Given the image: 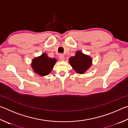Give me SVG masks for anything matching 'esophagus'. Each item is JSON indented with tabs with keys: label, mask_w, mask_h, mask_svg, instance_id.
Returning a JSON list of instances; mask_svg holds the SVG:
<instances>
[{
	"label": "esophagus",
	"mask_w": 128,
	"mask_h": 128,
	"mask_svg": "<svg viewBox=\"0 0 128 128\" xmlns=\"http://www.w3.org/2000/svg\"><path fill=\"white\" fill-rule=\"evenodd\" d=\"M59 59L61 60V61H64L65 58H64V55H62V54H60V55H59Z\"/></svg>",
	"instance_id": "1"
}]
</instances>
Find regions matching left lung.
I'll list each match as a JSON object with an SVG mask.
<instances>
[{"label":"left lung","instance_id":"left-lung-1","mask_svg":"<svg viewBox=\"0 0 128 128\" xmlns=\"http://www.w3.org/2000/svg\"><path fill=\"white\" fill-rule=\"evenodd\" d=\"M92 59L81 51L76 52L75 55L69 59V62L76 72L84 74L92 66Z\"/></svg>","mask_w":128,"mask_h":128}]
</instances>
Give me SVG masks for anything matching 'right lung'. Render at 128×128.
I'll list each match as a JSON object with an SVG mask.
<instances>
[{
	"mask_svg": "<svg viewBox=\"0 0 128 128\" xmlns=\"http://www.w3.org/2000/svg\"><path fill=\"white\" fill-rule=\"evenodd\" d=\"M57 62L55 58H51L46 53H43L32 60L31 66L34 72L40 76L49 74Z\"/></svg>",
	"mask_w": 128,
	"mask_h": 128,
	"instance_id": "1",
	"label": "right lung"
}]
</instances>
